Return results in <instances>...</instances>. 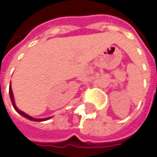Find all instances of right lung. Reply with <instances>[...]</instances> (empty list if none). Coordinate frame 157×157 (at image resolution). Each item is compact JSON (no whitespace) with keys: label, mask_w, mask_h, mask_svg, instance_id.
<instances>
[{"label":"right lung","mask_w":157,"mask_h":157,"mask_svg":"<svg viewBox=\"0 0 157 157\" xmlns=\"http://www.w3.org/2000/svg\"><path fill=\"white\" fill-rule=\"evenodd\" d=\"M9 93H10V98H11V101H12V104H13V107L14 108V109L20 114V115H22L23 117H25V118H26V119H28V120H30V121H47V120H48L49 118H45V119H35V118H33V117H31V116H29V115H27L26 113H25L24 111H22V110H20L19 109H17V107L15 106V103H14V98H13V91H12V87H11V85H10V87H9Z\"/></svg>","instance_id":"1"}]
</instances>
